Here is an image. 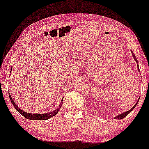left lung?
<instances>
[{"instance_id": "1", "label": "left lung", "mask_w": 149, "mask_h": 149, "mask_svg": "<svg viewBox=\"0 0 149 149\" xmlns=\"http://www.w3.org/2000/svg\"><path fill=\"white\" fill-rule=\"evenodd\" d=\"M132 52V57H133V58H134V61H136V63H137V66H138V70H139V71H140V70H139V65H138V61H137V59H136V57H135V55H134V54H133V52ZM138 102H139V100H138V101L137 102H136V104H134V107H133L132 108V109H130L129 111H125V112H124V113H120V114H119V115H118L117 116H116V117H115L114 118V119H118V120H120V119H123V118H124L126 116H127L128 114L130 113L133 110V109H134L135 108V107H136V104H137V103H138Z\"/></svg>"}]
</instances>
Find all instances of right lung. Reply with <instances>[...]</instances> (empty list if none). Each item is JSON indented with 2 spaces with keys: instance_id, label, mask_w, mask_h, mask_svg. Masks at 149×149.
Masks as SVG:
<instances>
[{
  "instance_id": "add662e5",
  "label": "right lung",
  "mask_w": 149,
  "mask_h": 149,
  "mask_svg": "<svg viewBox=\"0 0 149 149\" xmlns=\"http://www.w3.org/2000/svg\"><path fill=\"white\" fill-rule=\"evenodd\" d=\"M10 74H11V73H10ZM9 97H10V101H11L12 104H13V105L14 106V107L15 108V109H16V110L21 115L24 116L26 118L29 120H47L50 118L53 117V116H55L56 114L57 113L58 111H59V109H61V107L62 106V103H63V98H62V100H61V102L59 105V107H58L55 110L53 111L52 112L46 113H31L25 112L24 111H22V109H20L18 107V106L15 103L14 101L13 100V99H12V97L10 93H9Z\"/></svg>"
}]
</instances>
